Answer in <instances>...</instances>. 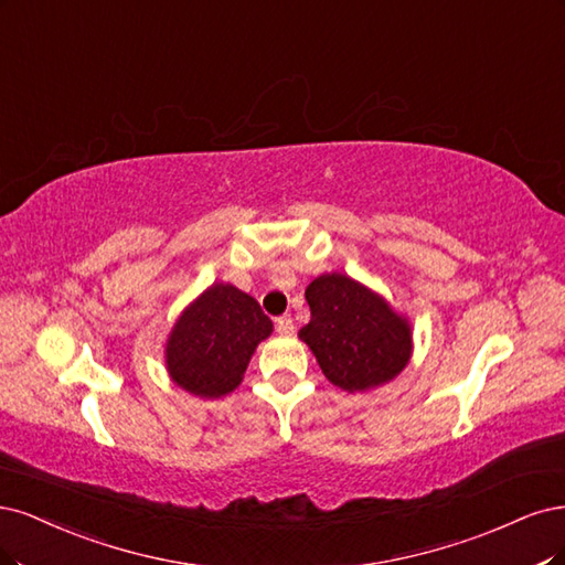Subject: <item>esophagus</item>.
<instances>
[{
    "mask_svg": "<svg viewBox=\"0 0 565 565\" xmlns=\"http://www.w3.org/2000/svg\"><path fill=\"white\" fill-rule=\"evenodd\" d=\"M275 326H277V333H281V335H290L294 333V319H290V315H284V317H279L277 321H275Z\"/></svg>",
    "mask_w": 565,
    "mask_h": 565,
    "instance_id": "esophagus-1",
    "label": "esophagus"
}]
</instances>
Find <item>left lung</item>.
I'll return each mask as SVG.
<instances>
[{"instance_id": "1", "label": "left lung", "mask_w": 565, "mask_h": 565, "mask_svg": "<svg viewBox=\"0 0 565 565\" xmlns=\"http://www.w3.org/2000/svg\"><path fill=\"white\" fill-rule=\"evenodd\" d=\"M305 298L312 317L298 335L333 385L363 392L404 371L411 326L366 286L344 275H321Z\"/></svg>"}]
</instances>
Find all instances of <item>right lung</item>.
<instances>
[{"label": "right lung", "mask_w": 565, "mask_h": 565, "mask_svg": "<svg viewBox=\"0 0 565 565\" xmlns=\"http://www.w3.org/2000/svg\"><path fill=\"white\" fill-rule=\"evenodd\" d=\"M271 333L260 305L230 284H213L173 326L167 369L190 394L215 398L239 385L258 342Z\"/></svg>", "instance_id": "obj_1"}]
</instances>
